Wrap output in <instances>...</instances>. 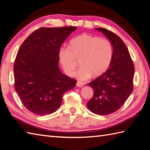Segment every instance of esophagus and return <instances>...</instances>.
Listing matches in <instances>:
<instances>
[{"instance_id":"34e87169","label":"esophagus","mask_w":150,"mask_h":150,"mask_svg":"<svg viewBox=\"0 0 150 150\" xmlns=\"http://www.w3.org/2000/svg\"><path fill=\"white\" fill-rule=\"evenodd\" d=\"M83 85H84L83 82H79V81H78V82H77V84H76V86H77V87H79V88L82 87Z\"/></svg>"}]
</instances>
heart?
Segmentation results:
<instances>
[{
  "label": "heart",
  "mask_w": 150,
  "mask_h": 150,
  "mask_svg": "<svg viewBox=\"0 0 150 150\" xmlns=\"http://www.w3.org/2000/svg\"><path fill=\"white\" fill-rule=\"evenodd\" d=\"M113 55V47L106 39L83 33L70 41L69 47H63L59 52L60 62L66 75L72 77L79 64L76 77L86 81L92 75L98 77L106 72Z\"/></svg>",
  "instance_id": "obj_1"
}]
</instances>
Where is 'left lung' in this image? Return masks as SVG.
Masks as SVG:
<instances>
[{
    "instance_id": "obj_1",
    "label": "left lung",
    "mask_w": 150,
    "mask_h": 150,
    "mask_svg": "<svg viewBox=\"0 0 150 150\" xmlns=\"http://www.w3.org/2000/svg\"><path fill=\"white\" fill-rule=\"evenodd\" d=\"M95 29L110 41L113 55L107 71L88 84L94 93L87 107L95 114L106 115L119 110L132 93L135 68L128 47L119 36L104 28Z\"/></svg>"
}]
</instances>
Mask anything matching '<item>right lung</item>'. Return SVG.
Listing matches in <instances>:
<instances>
[{"label":"right lung","mask_w":150,"mask_h":150,"mask_svg":"<svg viewBox=\"0 0 150 150\" xmlns=\"http://www.w3.org/2000/svg\"><path fill=\"white\" fill-rule=\"evenodd\" d=\"M77 27L41 28L24 41L15 60V90L22 103L38 115L52 113L62 103L63 94L77 81L60 71L59 52Z\"/></svg>","instance_id":"right-lung-1"}]
</instances>
